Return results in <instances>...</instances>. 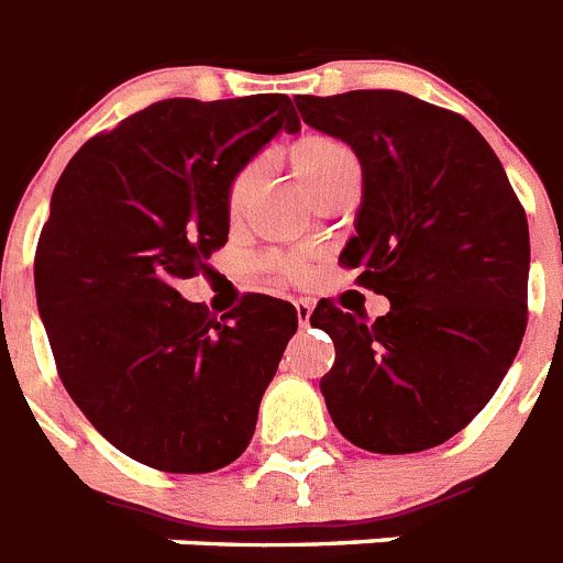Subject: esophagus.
I'll list each match as a JSON object with an SVG mask.
<instances>
[{
  "label": "esophagus",
  "mask_w": 563,
  "mask_h": 563,
  "mask_svg": "<svg viewBox=\"0 0 563 563\" xmlns=\"http://www.w3.org/2000/svg\"><path fill=\"white\" fill-rule=\"evenodd\" d=\"M292 308H296V319H299V324H308L310 322L313 305H310L308 299H296V301H292Z\"/></svg>",
  "instance_id": "obj_1"
}]
</instances>
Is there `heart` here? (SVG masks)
Instances as JSON below:
<instances>
[{
    "instance_id": "1",
    "label": "heart",
    "mask_w": 563,
    "mask_h": 563,
    "mask_svg": "<svg viewBox=\"0 0 563 563\" xmlns=\"http://www.w3.org/2000/svg\"><path fill=\"white\" fill-rule=\"evenodd\" d=\"M285 161L292 169V175L299 178V184L310 192V198L322 201L324 195L339 187L342 180L356 178L360 175V157L345 141L331 137L322 132H308L296 137L290 146L285 148ZM262 189V164L250 161L241 166L227 184L224 192V209L227 221L232 227H244L250 218V209L255 203V195ZM264 267L276 273L278 278H299L305 273V264L299 258H287V255H271L264 258Z\"/></svg>"
}]
</instances>
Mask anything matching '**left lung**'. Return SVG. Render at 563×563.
<instances>
[{"instance_id": "1", "label": "left lung", "mask_w": 563, "mask_h": 563, "mask_svg": "<svg viewBox=\"0 0 563 563\" xmlns=\"http://www.w3.org/2000/svg\"><path fill=\"white\" fill-rule=\"evenodd\" d=\"M305 123L362 164L356 235L339 255L391 301L374 322L331 299L324 402L342 438L379 454L445 443L489 402L527 331L529 227L504 166L466 118L402 91L296 97Z\"/></svg>"}]
</instances>
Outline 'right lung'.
<instances>
[{
	"label": "right lung",
	"instance_id": "1",
	"mask_svg": "<svg viewBox=\"0 0 563 563\" xmlns=\"http://www.w3.org/2000/svg\"><path fill=\"white\" fill-rule=\"evenodd\" d=\"M278 129L287 95L161 100L68 161L34 255L36 305L65 391L143 466L201 475L247 449L296 308L244 292L209 316L178 292L227 244V184Z\"/></svg>",
	"mask_w": 563,
	"mask_h": 563
}]
</instances>
